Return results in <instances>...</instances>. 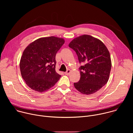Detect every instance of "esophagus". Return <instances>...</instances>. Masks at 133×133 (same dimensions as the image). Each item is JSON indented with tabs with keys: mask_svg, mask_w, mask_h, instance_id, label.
Returning <instances> with one entry per match:
<instances>
[{
	"mask_svg": "<svg viewBox=\"0 0 133 133\" xmlns=\"http://www.w3.org/2000/svg\"><path fill=\"white\" fill-rule=\"evenodd\" d=\"M70 72V69H68L65 72V74L66 75H68Z\"/></svg>",
	"mask_w": 133,
	"mask_h": 133,
	"instance_id": "34e87169",
	"label": "esophagus"
}]
</instances>
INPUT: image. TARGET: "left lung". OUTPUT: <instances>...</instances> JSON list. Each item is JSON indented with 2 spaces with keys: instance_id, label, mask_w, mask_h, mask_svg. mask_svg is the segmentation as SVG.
Wrapping results in <instances>:
<instances>
[{
  "instance_id": "obj_1",
  "label": "left lung",
  "mask_w": 133,
  "mask_h": 133,
  "mask_svg": "<svg viewBox=\"0 0 133 133\" xmlns=\"http://www.w3.org/2000/svg\"><path fill=\"white\" fill-rule=\"evenodd\" d=\"M69 47L83 64L79 67L80 80L74 83V87L83 94L96 92L109 79L111 63L108 50L100 40L88 35L74 39Z\"/></svg>"
}]
</instances>
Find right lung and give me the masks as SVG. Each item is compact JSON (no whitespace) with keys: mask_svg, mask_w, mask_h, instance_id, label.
I'll list each match as a JSON object with an SVG mask.
<instances>
[{"mask_svg":"<svg viewBox=\"0 0 133 133\" xmlns=\"http://www.w3.org/2000/svg\"><path fill=\"white\" fill-rule=\"evenodd\" d=\"M64 39L41 38L24 50L20 61L22 76L32 89L43 92L52 87L61 75L56 72V55L64 45Z\"/></svg>","mask_w":133,"mask_h":133,"instance_id":"right-lung-1","label":"right lung"}]
</instances>
